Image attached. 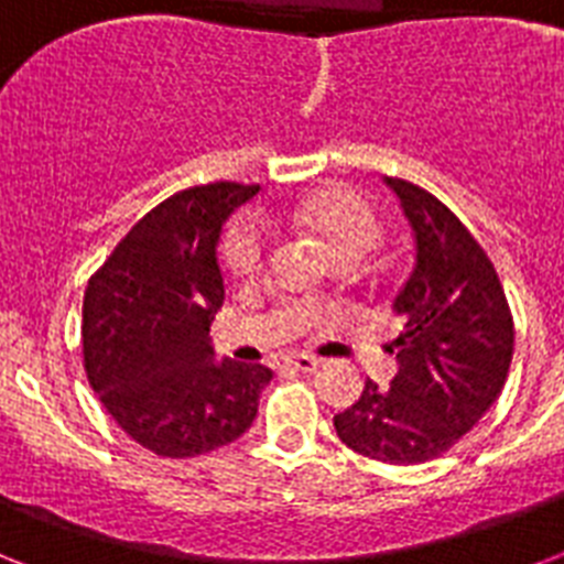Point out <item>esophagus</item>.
I'll use <instances>...</instances> for the list:
<instances>
[{"mask_svg":"<svg viewBox=\"0 0 564 564\" xmlns=\"http://www.w3.org/2000/svg\"><path fill=\"white\" fill-rule=\"evenodd\" d=\"M286 366L295 371H316L318 366H322V360H316V357H304V354H301V357H290Z\"/></svg>","mask_w":564,"mask_h":564,"instance_id":"esophagus-1","label":"esophagus"}]
</instances>
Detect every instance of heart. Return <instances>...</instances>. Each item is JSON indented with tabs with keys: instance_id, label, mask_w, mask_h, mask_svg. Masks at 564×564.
I'll list each match as a JSON object with an SVG mask.
<instances>
[{
	"instance_id": "obj_1",
	"label": "heart",
	"mask_w": 564,
	"mask_h": 564,
	"mask_svg": "<svg viewBox=\"0 0 564 564\" xmlns=\"http://www.w3.org/2000/svg\"><path fill=\"white\" fill-rule=\"evenodd\" d=\"M292 228L304 230L322 242L336 263H357L375 248L380 237L377 213L351 189L325 187L310 193L286 216ZM225 265L239 283H254L265 269V242L260 230L248 221H237L225 239Z\"/></svg>"
}]
</instances>
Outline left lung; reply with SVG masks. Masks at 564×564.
<instances>
[{
  "mask_svg": "<svg viewBox=\"0 0 564 564\" xmlns=\"http://www.w3.org/2000/svg\"><path fill=\"white\" fill-rule=\"evenodd\" d=\"M415 239V263L392 310L398 375L389 389L366 380L360 401L334 415L336 436L392 465L436 459L498 401L516 325L489 254L427 189L386 178Z\"/></svg>",
  "mask_w": 564,
  "mask_h": 564,
  "instance_id": "obj_1",
  "label": "left lung"
}]
</instances>
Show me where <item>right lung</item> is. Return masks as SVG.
Returning <instances> with one entry per match:
<instances>
[{
  "label": "right lung",
  "instance_id": "1",
  "mask_svg": "<svg viewBox=\"0 0 564 564\" xmlns=\"http://www.w3.org/2000/svg\"><path fill=\"white\" fill-rule=\"evenodd\" d=\"M257 184L216 181L149 210L84 292V371L110 419L152 454H210L251 427L272 371L216 362L210 322L225 301L219 246Z\"/></svg>",
  "mask_w": 564,
  "mask_h": 564
}]
</instances>
